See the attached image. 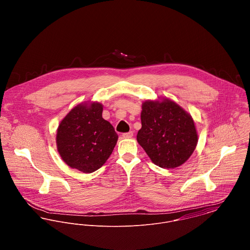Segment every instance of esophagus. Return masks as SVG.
Returning <instances> with one entry per match:
<instances>
[{"mask_svg":"<svg viewBox=\"0 0 250 250\" xmlns=\"http://www.w3.org/2000/svg\"><path fill=\"white\" fill-rule=\"evenodd\" d=\"M133 136H134V133H133L132 131L129 132V133H125V134L122 135V137H123L124 139H131V138H133Z\"/></svg>","mask_w":250,"mask_h":250,"instance_id":"esophagus-1","label":"esophagus"}]
</instances>
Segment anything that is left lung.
Returning <instances> with one entry per match:
<instances>
[{"label": "left lung", "instance_id": "1", "mask_svg": "<svg viewBox=\"0 0 250 250\" xmlns=\"http://www.w3.org/2000/svg\"><path fill=\"white\" fill-rule=\"evenodd\" d=\"M142 107L138 143L156 166L167 169L182 166L198 142L191 115L168 98L146 100Z\"/></svg>", "mask_w": 250, "mask_h": 250}]
</instances>
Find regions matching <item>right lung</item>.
<instances>
[{"label":"right lung","mask_w":250,"mask_h":250,"mask_svg":"<svg viewBox=\"0 0 250 250\" xmlns=\"http://www.w3.org/2000/svg\"><path fill=\"white\" fill-rule=\"evenodd\" d=\"M103 105L84 102L73 107L61 121L56 137L62 161L83 173L99 169L111 155L118 136L102 117Z\"/></svg>","instance_id":"1"}]
</instances>
